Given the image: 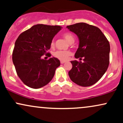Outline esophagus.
<instances>
[{
  "label": "esophagus",
  "mask_w": 123,
  "mask_h": 123,
  "mask_svg": "<svg viewBox=\"0 0 123 123\" xmlns=\"http://www.w3.org/2000/svg\"><path fill=\"white\" fill-rule=\"evenodd\" d=\"M65 62V61H61V64H63V63H64Z\"/></svg>",
  "instance_id": "34e87169"
}]
</instances>
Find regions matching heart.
I'll list each match as a JSON object with an SVG mask.
<instances>
[{
  "mask_svg": "<svg viewBox=\"0 0 123 123\" xmlns=\"http://www.w3.org/2000/svg\"><path fill=\"white\" fill-rule=\"evenodd\" d=\"M63 37L69 43H74L75 38H74V35L70 33H65L63 35ZM51 46L53 47L54 46V41L52 40ZM72 53L70 51H63V50H58L55 52L54 53V55L55 57L57 58L59 60L62 61H66L69 58V57L71 55Z\"/></svg>",
  "mask_w": 123,
  "mask_h": 123,
  "instance_id": "1",
  "label": "heart"
}]
</instances>
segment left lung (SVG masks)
<instances>
[{
    "mask_svg": "<svg viewBox=\"0 0 123 123\" xmlns=\"http://www.w3.org/2000/svg\"><path fill=\"white\" fill-rule=\"evenodd\" d=\"M77 35L79 46L74 57L83 61H72L69 72L73 82L82 87L96 83L105 74L109 64V42L98 27L84 22L67 26Z\"/></svg>",
    "mask_w": 123,
    "mask_h": 123,
    "instance_id": "1",
    "label": "left lung"
}]
</instances>
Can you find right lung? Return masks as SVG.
Returning <instances> with one entry per match:
<instances>
[{"label": "right lung", "instance_id": "right-lung-1", "mask_svg": "<svg viewBox=\"0 0 123 123\" xmlns=\"http://www.w3.org/2000/svg\"><path fill=\"white\" fill-rule=\"evenodd\" d=\"M60 26L34 25L19 35L12 52V62L19 79L26 86L37 89L47 85L60 65L57 58L44 60L42 56L50 49L53 37L61 29Z\"/></svg>", "mask_w": 123, "mask_h": 123}]
</instances>
